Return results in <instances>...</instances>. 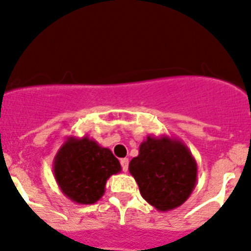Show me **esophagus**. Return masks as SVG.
Masks as SVG:
<instances>
[{"label": "esophagus", "instance_id": "esophagus-1", "mask_svg": "<svg viewBox=\"0 0 251 251\" xmlns=\"http://www.w3.org/2000/svg\"><path fill=\"white\" fill-rule=\"evenodd\" d=\"M128 165H129V161H128V158H122L121 159V166H122V171H123V172H127Z\"/></svg>", "mask_w": 251, "mask_h": 251}]
</instances>
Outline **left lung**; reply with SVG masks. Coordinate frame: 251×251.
<instances>
[{
	"label": "left lung",
	"mask_w": 251,
	"mask_h": 251,
	"mask_svg": "<svg viewBox=\"0 0 251 251\" xmlns=\"http://www.w3.org/2000/svg\"><path fill=\"white\" fill-rule=\"evenodd\" d=\"M129 172L142 197L152 206L168 211L182 205L196 183L197 166L190 151L167 137H148L139 154L130 161Z\"/></svg>",
	"instance_id": "8db88e82"
}]
</instances>
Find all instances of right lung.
Instances as JSON below:
<instances>
[{"label": "right lung", "mask_w": 251, "mask_h": 251, "mask_svg": "<svg viewBox=\"0 0 251 251\" xmlns=\"http://www.w3.org/2000/svg\"><path fill=\"white\" fill-rule=\"evenodd\" d=\"M119 171L121 165L113 153L86 137L69 138L55 157L54 174L61 191L84 205L97 202L106 179Z\"/></svg>", "instance_id": "right-lung-1"}]
</instances>
